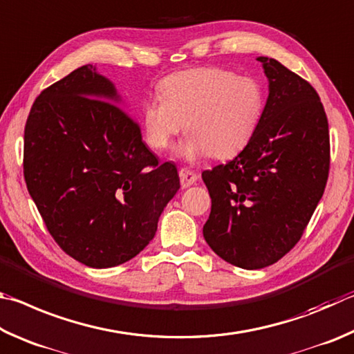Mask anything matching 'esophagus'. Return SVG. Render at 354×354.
Segmentation results:
<instances>
[{
  "mask_svg": "<svg viewBox=\"0 0 354 354\" xmlns=\"http://www.w3.org/2000/svg\"><path fill=\"white\" fill-rule=\"evenodd\" d=\"M178 176H180V183H182V188H188L191 185H194L197 182V176L196 172H193L191 169H187V167H182L180 171H178Z\"/></svg>",
  "mask_w": 354,
  "mask_h": 354,
  "instance_id": "34e87169",
  "label": "esophagus"
}]
</instances>
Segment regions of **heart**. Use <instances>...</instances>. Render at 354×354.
Masks as SVG:
<instances>
[{
  "label": "heart",
  "instance_id": "obj_1",
  "mask_svg": "<svg viewBox=\"0 0 354 354\" xmlns=\"http://www.w3.org/2000/svg\"><path fill=\"white\" fill-rule=\"evenodd\" d=\"M160 97L142 104L149 146L165 151L185 129L178 153L188 160L232 158L249 145L261 124L266 93L255 77L222 68H193L165 77Z\"/></svg>",
  "mask_w": 354,
  "mask_h": 354
}]
</instances>
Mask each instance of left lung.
Here are the masks:
<instances>
[{"label": "left lung", "instance_id": "left-lung-1", "mask_svg": "<svg viewBox=\"0 0 354 354\" xmlns=\"http://www.w3.org/2000/svg\"><path fill=\"white\" fill-rule=\"evenodd\" d=\"M257 60L269 79L261 124L232 161L202 172L212 197L203 238L216 255L247 270L294 249L330 171V132L317 91L278 60Z\"/></svg>", "mask_w": 354, "mask_h": 354}]
</instances>
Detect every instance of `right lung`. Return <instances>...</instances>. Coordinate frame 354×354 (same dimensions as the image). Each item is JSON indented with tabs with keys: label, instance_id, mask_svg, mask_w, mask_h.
<instances>
[{
	"label": "right lung",
	"instance_id": "right-lung-1",
	"mask_svg": "<svg viewBox=\"0 0 354 354\" xmlns=\"http://www.w3.org/2000/svg\"><path fill=\"white\" fill-rule=\"evenodd\" d=\"M120 102L84 65L40 93L24 127L29 194L60 249L95 269L138 255L180 188L177 167L158 163Z\"/></svg>",
	"mask_w": 354,
	"mask_h": 354
}]
</instances>
